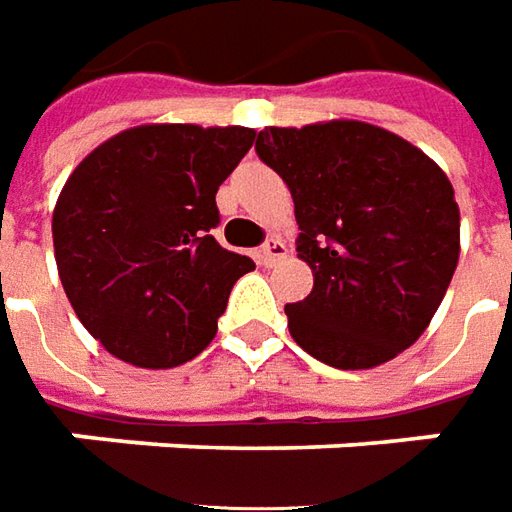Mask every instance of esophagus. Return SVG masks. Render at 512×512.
Returning <instances> with one entry per match:
<instances>
[{
  "instance_id": "esophagus-1",
  "label": "esophagus",
  "mask_w": 512,
  "mask_h": 512,
  "mask_svg": "<svg viewBox=\"0 0 512 512\" xmlns=\"http://www.w3.org/2000/svg\"><path fill=\"white\" fill-rule=\"evenodd\" d=\"M284 256H287V248H284V242H281V239H276V236H270L262 248H259V262H262L264 267L276 264L279 259H284Z\"/></svg>"
}]
</instances>
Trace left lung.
Segmentation results:
<instances>
[{
    "instance_id": "left-lung-1",
    "label": "left lung",
    "mask_w": 512,
    "mask_h": 512,
    "mask_svg": "<svg viewBox=\"0 0 512 512\" xmlns=\"http://www.w3.org/2000/svg\"><path fill=\"white\" fill-rule=\"evenodd\" d=\"M256 154L296 202L298 256L312 293L287 304L304 352L372 369L414 344L459 259V208L442 168L408 140L360 120L267 126Z\"/></svg>"
}]
</instances>
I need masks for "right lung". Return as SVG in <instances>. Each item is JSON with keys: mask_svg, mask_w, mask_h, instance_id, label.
<instances>
[{"mask_svg": "<svg viewBox=\"0 0 512 512\" xmlns=\"http://www.w3.org/2000/svg\"><path fill=\"white\" fill-rule=\"evenodd\" d=\"M253 140L245 126H137L70 174L53 211L58 276L115 358L171 369L211 344L233 284L256 267L211 236L216 191Z\"/></svg>", "mask_w": 512, "mask_h": 512, "instance_id": "1", "label": "right lung"}]
</instances>
